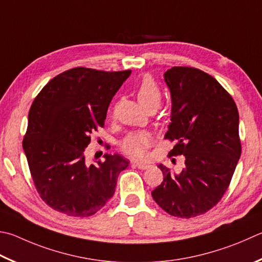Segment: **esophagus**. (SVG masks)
Listing matches in <instances>:
<instances>
[{
	"label": "esophagus",
	"mask_w": 262,
	"mask_h": 262,
	"mask_svg": "<svg viewBox=\"0 0 262 262\" xmlns=\"http://www.w3.org/2000/svg\"><path fill=\"white\" fill-rule=\"evenodd\" d=\"M133 166H135V167H137V168H140V169H142V170H144V169H147L150 167V165H146V164H142V163H133L132 164Z\"/></svg>",
	"instance_id": "esophagus-1"
}]
</instances>
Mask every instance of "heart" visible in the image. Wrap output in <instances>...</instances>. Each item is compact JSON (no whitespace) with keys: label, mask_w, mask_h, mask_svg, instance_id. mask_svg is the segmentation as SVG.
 Segmentation results:
<instances>
[{"label":"heart","mask_w":262,"mask_h":262,"mask_svg":"<svg viewBox=\"0 0 262 262\" xmlns=\"http://www.w3.org/2000/svg\"><path fill=\"white\" fill-rule=\"evenodd\" d=\"M135 94L137 101L143 108L150 106L158 107L161 102L160 88L151 77H144L141 80V82L137 84L135 89ZM151 142L152 137L149 133H132L121 141L120 147L132 158L142 159L146 156Z\"/></svg>","instance_id":"heart-1"}]
</instances>
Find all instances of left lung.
Masks as SVG:
<instances>
[{"mask_svg":"<svg viewBox=\"0 0 262 262\" xmlns=\"http://www.w3.org/2000/svg\"><path fill=\"white\" fill-rule=\"evenodd\" d=\"M172 98L165 139L175 141L170 156L182 155L184 168L158 165L164 180L152 198L178 217L206 213L227 191L242 154L239 116L234 99L203 71L175 66L164 74Z\"/></svg>","mask_w":262,"mask_h":262,"instance_id":"8db88e82","label":"left lung"}]
</instances>
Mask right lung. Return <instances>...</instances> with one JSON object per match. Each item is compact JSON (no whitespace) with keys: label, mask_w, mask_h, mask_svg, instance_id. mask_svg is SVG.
Here are the masks:
<instances>
[{"label":"right lung","mask_w":262,"mask_h":262,"mask_svg":"<svg viewBox=\"0 0 262 262\" xmlns=\"http://www.w3.org/2000/svg\"><path fill=\"white\" fill-rule=\"evenodd\" d=\"M130 73L75 68L51 79L33 102L23 149L37 192L55 211L90 216L115 193L129 161L105 154L89 165L84 150Z\"/></svg>","instance_id":"obj_1"}]
</instances>
